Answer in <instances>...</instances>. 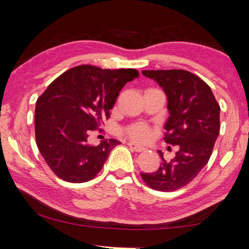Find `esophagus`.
Segmentation results:
<instances>
[{
	"label": "esophagus",
	"mask_w": 249,
	"mask_h": 249,
	"mask_svg": "<svg viewBox=\"0 0 249 249\" xmlns=\"http://www.w3.org/2000/svg\"><path fill=\"white\" fill-rule=\"evenodd\" d=\"M127 145H128L133 150H135V151H142V150L145 149L144 147L141 146V145H138V144H135L134 142H129Z\"/></svg>",
	"instance_id": "obj_1"
}]
</instances>
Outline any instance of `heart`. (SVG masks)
<instances>
[{
    "mask_svg": "<svg viewBox=\"0 0 249 249\" xmlns=\"http://www.w3.org/2000/svg\"><path fill=\"white\" fill-rule=\"evenodd\" d=\"M129 135L137 141H146L148 140L150 132L148 127L144 125H138L129 129Z\"/></svg>",
    "mask_w": 249,
    "mask_h": 249,
    "instance_id": "obj_1",
    "label": "heart"
}]
</instances>
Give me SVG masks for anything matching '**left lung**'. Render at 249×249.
Returning a JSON list of instances; mask_svg holds the SVG:
<instances>
[{"mask_svg": "<svg viewBox=\"0 0 249 249\" xmlns=\"http://www.w3.org/2000/svg\"><path fill=\"white\" fill-rule=\"evenodd\" d=\"M167 96L169 116L165 123L166 142L179 146L170 161L161 150V165L154 172H142L155 190L170 192L184 187L208 163L220 133V105L203 80L185 70H142Z\"/></svg>", "mask_w": 249, "mask_h": 249, "instance_id": "8db88e82", "label": "left lung"}]
</instances>
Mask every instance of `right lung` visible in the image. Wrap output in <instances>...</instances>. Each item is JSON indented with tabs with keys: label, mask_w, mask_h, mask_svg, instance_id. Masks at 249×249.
Wrapping results in <instances>:
<instances>
[{
	"label": "right lung",
	"mask_w": 249,
	"mask_h": 249,
	"mask_svg": "<svg viewBox=\"0 0 249 249\" xmlns=\"http://www.w3.org/2000/svg\"><path fill=\"white\" fill-rule=\"evenodd\" d=\"M138 77L136 69L83 65L49 84L36 102L35 135L41 156L57 177L82 183L99 174L121 142L109 140L91 146L88 137L108 119L122 88Z\"/></svg>",
	"instance_id": "right-lung-1"
}]
</instances>
